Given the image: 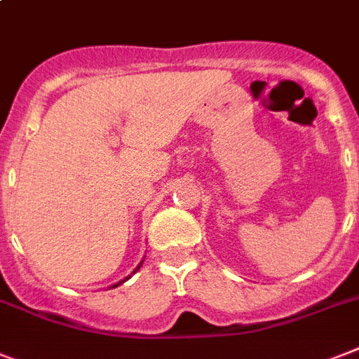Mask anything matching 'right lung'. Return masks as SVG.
<instances>
[{
  "label": "right lung",
  "mask_w": 359,
  "mask_h": 359,
  "mask_svg": "<svg viewBox=\"0 0 359 359\" xmlns=\"http://www.w3.org/2000/svg\"><path fill=\"white\" fill-rule=\"evenodd\" d=\"M138 269H140V265H138V267H136V271H138ZM127 278H129V276H127ZM127 278H125V280H127ZM125 280H123V282H125ZM123 282H119V284H123ZM119 284L112 285V287H118V285H119Z\"/></svg>",
  "instance_id": "obj_1"
}]
</instances>
